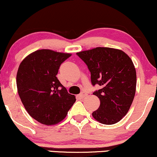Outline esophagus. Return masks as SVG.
I'll use <instances>...</instances> for the list:
<instances>
[{"label":"esophagus","mask_w":157,"mask_h":157,"mask_svg":"<svg viewBox=\"0 0 157 157\" xmlns=\"http://www.w3.org/2000/svg\"><path fill=\"white\" fill-rule=\"evenodd\" d=\"M86 96H87V93H80V95H78V97L80 98H84Z\"/></svg>","instance_id":"esophagus-1"}]
</instances>
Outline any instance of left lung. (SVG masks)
<instances>
[{
  "label": "left lung",
  "instance_id": "left-lung-1",
  "mask_svg": "<svg viewBox=\"0 0 157 157\" xmlns=\"http://www.w3.org/2000/svg\"><path fill=\"white\" fill-rule=\"evenodd\" d=\"M77 54L88 66L93 85L101 86L93 93L100 100L93 118L104 124L118 122L128 112L136 93V71L131 59L122 50L106 47Z\"/></svg>",
  "mask_w": 157,
  "mask_h": 157
}]
</instances>
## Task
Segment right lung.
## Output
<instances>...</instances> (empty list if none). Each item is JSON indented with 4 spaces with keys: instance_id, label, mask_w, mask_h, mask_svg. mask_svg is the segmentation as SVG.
Wrapping results in <instances>:
<instances>
[{
    "instance_id": "right-lung-1",
    "label": "right lung",
    "mask_w": 157,
    "mask_h": 157,
    "mask_svg": "<svg viewBox=\"0 0 157 157\" xmlns=\"http://www.w3.org/2000/svg\"><path fill=\"white\" fill-rule=\"evenodd\" d=\"M71 55L40 49L26 56L19 64L17 74L19 98L28 114L41 124L60 122L76 101L56 77L61 63Z\"/></svg>"
}]
</instances>
